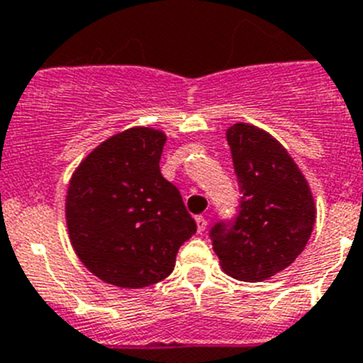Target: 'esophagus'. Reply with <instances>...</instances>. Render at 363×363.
<instances>
[{
    "mask_svg": "<svg viewBox=\"0 0 363 363\" xmlns=\"http://www.w3.org/2000/svg\"><path fill=\"white\" fill-rule=\"evenodd\" d=\"M195 224H197V231L201 233V231H204L206 226H208V220H206L204 217H201V215H199V217H195Z\"/></svg>",
    "mask_w": 363,
    "mask_h": 363,
    "instance_id": "34e87169",
    "label": "esophagus"
}]
</instances>
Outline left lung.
<instances>
[{
	"label": "left lung",
	"instance_id": "1",
	"mask_svg": "<svg viewBox=\"0 0 363 363\" xmlns=\"http://www.w3.org/2000/svg\"><path fill=\"white\" fill-rule=\"evenodd\" d=\"M226 139L242 197L233 224L218 222L210 237L226 275L260 282L303 251L315 224V199L291 155L266 130L235 123Z\"/></svg>",
	"mask_w": 363,
	"mask_h": 363
}]
</instances>
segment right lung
<instances>
[{
    "instance_id": "right-lung-1",
    "label": "right lung",
    "mask_w": 363,
    "mask_h": 363,
    "mask_svg": "<svg viewBox=\"0 0 363 363\" xmlns=\"http://www.w3.org/2000/svg\"><path fill=\"white\" fill-rule=\"evenodd\" d=\"M164 143L161 130L133 126L101 143L72 174L68 237L103 282L126 289L161 282L197 231L179 189L159 169Z\"/></svg>"
}]
</instances>
